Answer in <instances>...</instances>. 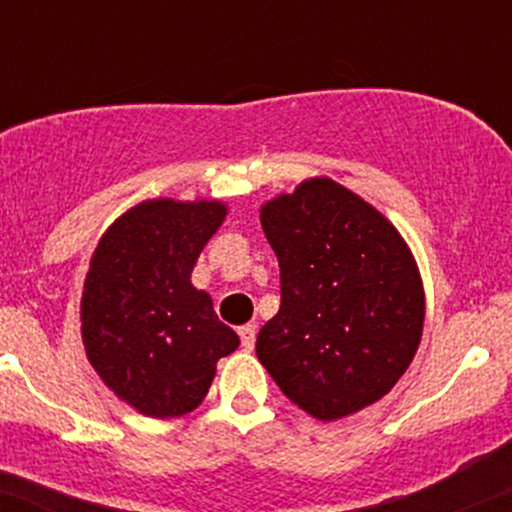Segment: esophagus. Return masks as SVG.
Listing matches in <instances>:
<instances>
[{
	"label": "esophagus",
	"mask_w": 512,
	"mask_h": 512,
	"mask_svg": "<svg viewBox=\"0 0 512 512\" xmlns=\"http://www.w3.org/2000/svg\"><path fill=\"white\" fill-rule=\"evenodd\" d=\"M238 335H240V345H243V350L250 352L252 347H255L257 325H252V323H247V325H240V328H238Z\"/></svg>",
	"instance_id": "esophagus-1"
}]
</instances>
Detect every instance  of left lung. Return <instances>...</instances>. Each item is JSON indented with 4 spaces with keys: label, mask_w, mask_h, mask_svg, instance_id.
Segmentation results:
<instances>
[{
    "label": "left lung",
    "mask_w": 512,
    "mask_h": 512,
    "mask_svg": "<svg viewBox=\"0 0 512 512\" xmlns=\"http://www.w3.org/2000/svg\"><path fill=\"white\" fill-rule=\"evenodd\" d=\"M260 221L282 272V306L257 335L262 367L318 420L372 406L423 335V282L406 240L328 177L267 201Z\"/></svg>",
    "instance_id": "obj_1"
}]
</instances>
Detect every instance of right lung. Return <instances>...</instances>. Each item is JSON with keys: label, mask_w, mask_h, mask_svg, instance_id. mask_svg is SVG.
Segmentation results:
<instances>
[{"label": "right lung", "mask_w": 512, "mask_h": 512, "mask_svg": "<svg viewBox=\"0 0 512 512\" xmlns=\"http://www.w3.org/2000/svg\"><path fill=\"white\" fill-rule=\"evenodd\" d=\"M221 201L148 199L101 235L82 291V342L106 386L148 418L194 411L240 345L192 269L226 218Z\"/></svg>", "instance_id": "right-lung-1"}]
</instances>
